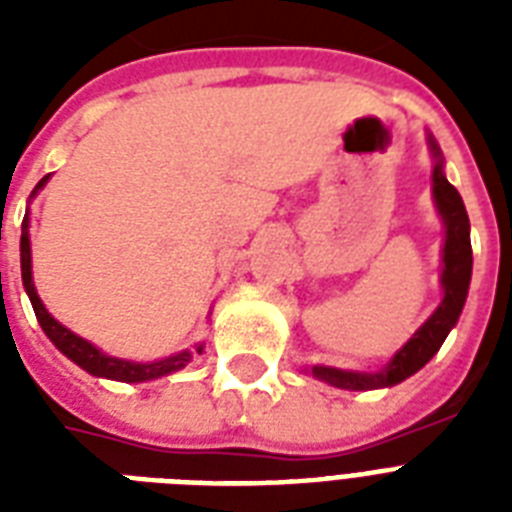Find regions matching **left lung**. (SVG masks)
Wrapping results in <instances>:
<instances>
[{"instance_id": "left-lung-1", "label": "left lung", "mask_w": 512, "mask_h": 512, "mask_svg": "<svg viewBox=\"0 0 512 512\" xmlns=\"http://www.w3.org/2000/svg\"><path fill=\"white\" fill-rule=\"evenodd\" d=\"M428 151L433 156V204L444 223V247H441V303L430 313L425 324L414 332L401 348L393 353L388 364L377 372H356V369H337V366H305V372L316 380L329 382L332 388L342 390H377L390 388L420 372L430 358L436 356L444 345L446 335L460 321L465 308L473 276V249H470V220L457 193L444 175V154L438 148L436 138L428 132Z\"/></svg>"}]
</instances>
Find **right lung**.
I'll list each match as a JSON object with an SVG mask.
<instances>
[{
	"label": "right lung",
	"instance_id": "add662e5",
	"mask_svg": "<svg viewBox=\"0 0 512 512\" xmlns=\"http://www.w3.org/2000/svg\"><path fill=\"white\" fill-rule=\"evenodd\" d=\"M50 175H44L36 188L31 191V199L36 193L42 191L47 185ZM20 276H23V289H26L28 300L34 305L36 321L39 327L44 329V335L50 337V342L63 353L66 358H71L76 366H82L84 372L92 374V377H103V380H116V382H148L159 380L164 374L180 372L183 366L191 364L193 353L191 350H180V353H172L167 358H156V361H127V358L108 356L98 345H92L90 340H84L76 332L66 329L58 319H52V313L44 308L42 297L36 295L34 287V273H31V239H28V209L26 217H23V225H20ZM204 350V342H196V353Z\"/></svg>",
	"mask_w": 512,
	"mask_h": 512
}]
</instances>
